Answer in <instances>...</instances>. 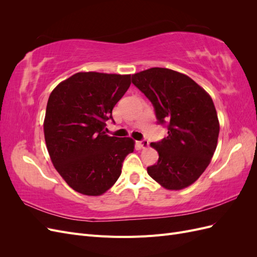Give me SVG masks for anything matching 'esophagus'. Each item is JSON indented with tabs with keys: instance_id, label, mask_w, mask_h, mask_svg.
Wrapping results in <instances>:
<instances>
[{
	"instance_id": "34e87169",
	"label": "esophagus",
	"mask_w": 257,
	"mask_h": 257,
	"mask_svg": "<svg viewBox=\"0 0 257 257\" xmlns=\"http://www.w3.org/2000/svg\"><path fill=\"white\" fill-rule=\"evenodd\" d=\"M138 145H139V147H141V148H147L148 146H149V142L146 141V139H143V141L138 142Z\"/></svg>"
}]
</instances>
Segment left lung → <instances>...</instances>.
I'll use <instances>...</instances> for the list:
<instances>
[{
  "label": "left lung",
  "mask_w": 257,
  "mask_h": 257,
  "mask_svg": "<svg viewBox=\"0 0 257 257\" xmlns=\"http://www.w3.org/2000/svg\"><path fill=\"white\" fill-rule=\"evenodd\" d=\"M132 82L154 107L167 137L151 143L159 161L147 168L163 188L182 190L195 182L211 161L220 124L212 98L189 76L152 67L132 75Z\"/></svg>",
  "instance_id": "obj_1"
}]
</instances>
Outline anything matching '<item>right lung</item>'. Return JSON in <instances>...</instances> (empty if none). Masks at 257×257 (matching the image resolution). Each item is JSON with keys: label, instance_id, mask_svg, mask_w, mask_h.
<instances>
[{"label": "right lung", "instance_id": "1", "mask_svg": "<svg viewBox=\"0 0 257 257\" xmlns=\"http://www.w3.org/2000/svg\"><path fill=\"white\" fill-rule=\"evenodd\" d=\"M131 85V75L77 73L49 96L44 134L53 166L84 195H102L118 180L124 159L134 151L130 137L108 136L106 121Z\"/></svg>", "mask_w": 257, "mask_h": 257}]
</instances>
